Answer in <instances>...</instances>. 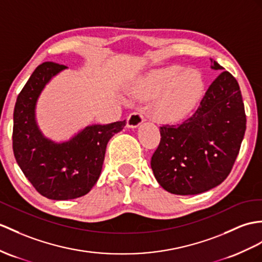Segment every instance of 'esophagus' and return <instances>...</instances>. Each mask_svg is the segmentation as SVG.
<instances>
[{
  "label": "esophagus",
  "instance_id": "1",
  "mask_svg": "<svg viewBox=\"0 0 262 262\" xmlns=\"http://www.w3.org/2000/svg\"><path fill=\"white\" fill-rule=\"evenodd\" d=\"M144 121V118L142 116V113H140L139 111H135L129 114V117L126 119V125L129 127H137L138 125L141 124Z\"/></svg>",
  "mask_w": 262,
  "mask_h": 262
}]
</instances>
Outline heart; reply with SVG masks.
<instances>
[{
  "label": "heart",
  "instance_id": "1",
  "mask_svg": "<svg viewBox=\"0 0 262 262\" xmlns=\"http://www.w3.org/2000/svg\"><path fill=\"white\" fill-rule=\"evenodd\" d=\"M146 94L157 95L156 114L161 119L177 120L194 109L205 92V79L195 69L170 67L151 73L144 81Z\"/></svg>",
  "mask_w": 262,
  "mask_h": 262
}]
</instances>
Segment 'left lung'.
Returning a JSON list of instances; mask_svg holds the SVG:
<instances>
[{
	"label": "left lung",
	"mask_w": 262,
	"mask_h": 262,
	"mask_svg": "<svg viewBox=\"0 0 262 262\" xmlns=\"http://www.w3.org/2000/svg\"><path fill=\"white\" fill-rule=\"evenodd\" d=\"M213 69L223 68L214 61ZM246 112L234 76L223 71L209 86L192 116L160 126L151 168L160 186L173 194L205 192L226 180L246 132Z\"/></svg>",
	"instance_id": "8db88e82"
}]
</instances>
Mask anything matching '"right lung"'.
<instances>
[{
  "instance_id": "right-lung-1",
  "label": "right lung",
  "mask_w": 262,
  "mask_h": 262,
  "mask_svg": "<svg viewBox=\"0 0 262 262\" xmlns=\"http://www.w3.org/2000/svg\"><path fill=\"white\" fill-rule=\"evenodd\" d=\"M66 68L50 61L37 67L18 93L13 114L12 145L18 167L37 192L53 200L75 199L92 189L107 142L125 125V121H118L86 126L60 144L44 139L35 124V102L49 80Z\"/></svg>"
}]
</instances>
